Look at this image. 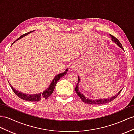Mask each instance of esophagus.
Returning a JSON list of instances; mask_svg holds the SVG:
<instances>
[{
  "mask_svg": "<svg viewBox=\"0 0 134 134\" xmlns=\"http://www.w3.org/2000/svg\"><path fill=\"white\" fill-rule=\"evenodd\" d=\"M71 68H72V69H74V66H72V67H71Z\"/></svg>",
  "mask_w": 134,
  "mask_h": 134,
  "instance_id": "1",
  "label": "esophagus"
}]
</instances>
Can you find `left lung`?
Segmentation results:
<instances>
[{
  "instance_id": "1",
  "label": "left lung",
  "mask_w": 134,
  "mask_h": 134,
  "mask_svg": "<svg viewBox=\"0 0 134 134\" xmlns=\"http://www.w3.org/2000/svg\"><path fill=\"white\" fill-rule=\"evenodd\" d=\"M110 36L111 37V40L113 41V42H114L115 43L117 44V45L122 49L123 50H124L123 49V47L122 46V44L121 43V42H119V41L115 38V37H114L113 36H112L111 34H110ZM80 77L79 76H78V82H77V84L76 86V88H75V91H76L77 94L79 96V97L81 99V100L83 101L85 103H87L88 104H90V105H99V104H106V103H109L110 102L112 101L113 100H114L115 98H116V97L118 96L121 93V92L122 91V90H121L118 93L116 94V95H115L114 96H113L111 98H101V99H97V100H90V99L87 98H86V97H85L81 93V92H80L79 90V83L80 82Z\"/></svg>"
}]
</instances>
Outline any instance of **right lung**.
I'll use <instances>...</instances> for the list:
<instances>
[{
	"label": "right lung",
	"mask_w": 134,
	"mask_h": 134,
	"mask_svg": "<svg viewBox=\"0 0 134 134\" xmlns=\"http://www.w3.org/2000/svg\"><path fill=\"white\" fill-rule=\"evenodd\" d=\"M33 31L34 30H32V31H30L28 33L24 34L23 35L21 36L19 38H18L16 40V41L22 38L23 37H25L26 35H28V34L32 33ZM67 71H68V68H67L66 71H65L64 72L58 74V75H57V76H55L54 79L52 80V81H51V83L49 86V87H48L45 91H43L42 93H40L35 94H28L24 93H22V92H19L18 91H16L11 86V84L10 83H9V84L10 85V87H11L12 91L14 92V93L20 98L23 99V100H24L28 101H40V100H42V99H46H46H47V98H49L50 96L52 94L54 90V88L56 86V84L57 83L58 81L62 77H63L64 75H66L67 74Z\"/></svg>",
	"instance_id": "right-lung-1"
}]
</instances>
